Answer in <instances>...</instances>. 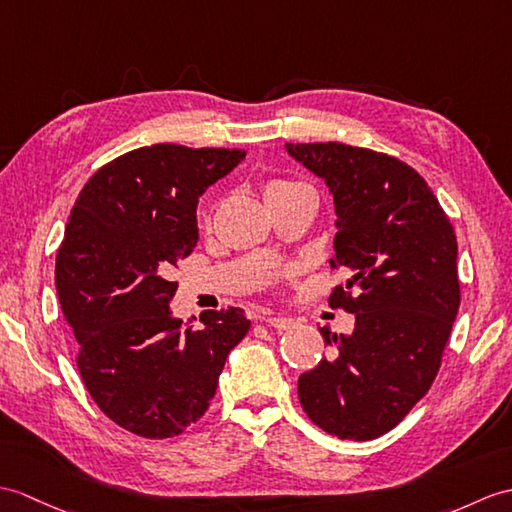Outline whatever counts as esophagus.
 <instances>
[{
	"mask_svg": "<svg viewBox=\"0 0 512 512\" xmlns=\"http://www.w3.org/2000/svg\"><path fill=\"white\" fill-rule=\"evenodd\" d=\"M261 320H264V323H266L268 327H275V329H279V331L292 329V327L296 325V323H294V318H283V316H272V314L264 316Z\"/></svg>",
	"mask_w": 512,
	"mask_h": 512,
	"instance_id": "esophagus-1",
	"label": "esophagus"
}]
</instances>
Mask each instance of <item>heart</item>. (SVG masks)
Masks as SVG:
<instances>
[{
  "instance_id": "obj_1",
  "label": "heart",
  "mask_w": 512,
  "mask_h": 512,
  "mask_svg": "<svg viewBox=\"0 0 512 512\" xmlns=\"http://www.w3.org/2000/svg\"><path fill=\"white\" fill-rule=\"evenodd\" d=\"M292 185H296V183H285V181H277V183H270V185L266 187V194H270V192H277V189H285V187H292Z\"/></svg>"
}]
</instances>
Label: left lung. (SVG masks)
<instances>
[{"label":"left lung","instance_id":"obj_1","mask_svg":"<svg viewBox=\"0 0 512 512\" xmlns=\"http://www.w3.org/2000/svg\"><path fill=\"white\" fill-rule=\"evenodd\" d=\"M323 178L336 205V255L347 285L329 305L355 314L349 336L299 377L301 406L327 434L371 441L430 390L458 307V242L425 178L384 152L338 141L285 144Z\"/></svg>","mask_w":512,"mask_h":512}]
</instances>
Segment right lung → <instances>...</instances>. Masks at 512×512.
<instances>
[{
  "label": "right lung",
  "mask_w": 512,
  "mask_h": 512,
  "mask_svg": "<svg viewBox=\"0 0 512 512\" xmlns=\"http://www.w3.org/2000/svg\"><path fill=\"white\" fill-rule=\"evenodd\" d=\"M244 150L154 144L95 172L71 209L56 290L98 408L144 438L185 432L207 412L227 355L251 320L240 307L172 316L170 272L198 242L196 207Z\"/></svg>",
  "instance_id": "add662e5"
}]
</instances>
